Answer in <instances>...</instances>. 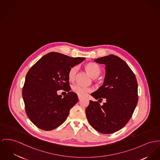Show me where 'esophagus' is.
<instances>
[{
	"label": "esophagus",
	"mask_w": 160,
	"mask_h": 160,
	"mask_svg": "<svg viewBox=\"0 0 160 160\" xmlns=\"http://www.w3.org/2000/svg\"><path fill=\"white\" fill-rule=\"evenodd\" d=\"M78 99H79V100L80 101V100L82 99V97L80 96V95H78Z\"/></svg>",
	"instance_id": "1"
}]
</instances>
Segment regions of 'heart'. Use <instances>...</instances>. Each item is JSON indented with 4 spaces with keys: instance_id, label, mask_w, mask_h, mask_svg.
I'll use <instances>...</instances> for the list:
<instances>
[{
    "instance_id": "obj_1",
    "label": "heart",
    "mask_w": 160,
    "mask_h": 160,
    "mask_svg": "<svg viewBox=\"0 0 160 160\" xmlns=\"http://www.w3.org/2000/svg\"><path fill=\"white\" fill-rule=\"evenodd\" d=\"M84 68L87 72L93 78H96L101 73V68L99 66L95 63L90 62L85 64ZM77 70L78 67L76 66L73 67L70 69L68 72V78L70 80L72 81L75 79ZM73 90L80 96H85L87 92L91 91V89L80 85H75L73 87Z\"/></svg>"
}]
</instances>
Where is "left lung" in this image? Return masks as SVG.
I'll return each instance as SVG.
<instances>
[{"label": "left lung", "instance_id": "1", "mask_svg": "<svg viewBox=\"0 0 160 160\" xmlns=\"http://www.w3.org/2000/svg\"><path fill=\"white\" fill-rule=\"evenodd\" d=\"M94 61L105 65L106 75L102 85L91 95L106 102L101 105L90 101L85 113L96 130L110 134L124 128L132 117L138 102V83L128 64L117 56L110 54Z\"/></svg>", "mask_w": 160, "mask_h": 160}]
</instances>
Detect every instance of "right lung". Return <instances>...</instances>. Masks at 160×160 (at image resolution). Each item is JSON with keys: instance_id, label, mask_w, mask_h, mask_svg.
I'll list each match as a JSON object with an SVG mask.
<instances>
[{"instance_id": "1", "label": "right lung", "mask_w": 160, "mask_h": 160, "mask_svg": "<svg viewBox=\"0 0 160 160\" xmlns=\"http://www.w3.org/2000/svg\"><path fill=\"white\" fill-rule=\"evenodd\" d=\"M85 59L50 52L29 70L22 97L27 115L36 126L49 131L66 120L70 110L79 101L77 94L70 92L68 72ZM61 89L68 93L64 97L59 96L57 90Z\"/></svg>"}]
</instances>
